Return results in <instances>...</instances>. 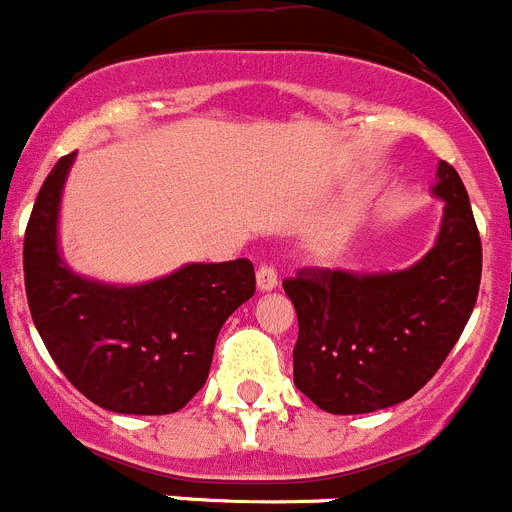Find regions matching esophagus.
Here are the masks:
<instances>
[{"mask_svg": "<svg viewBox=\"0 0 512 512\" xmlns=\"http://www.w3.org/2000/svg\"><path fill=\"white\" fill-rule=\"evenodd\" d=\"M275 285H278V272H275V267L270 265L257 267V288H260L262 293H267V290H272Z\"/></svg>", "mask_w": 512, "mask_h": 512, "instance_id": "1", "label": "esophagus"}]
</instances>
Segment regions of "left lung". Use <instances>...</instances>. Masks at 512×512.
I'll return each instance as SVG.
<instances>
[{
  "label": "left lung",
  "mask_w": 512,
  "mask_h": 512,
  "mask_svg": "<svg viewBox=\"0 0 512 512\" xmlns=\"http://www.w3.org/2000/svg\"><path fill=\"white\" fill-rule=\"evenodd\" d=\"M444 202L432 250L407 270L305 267L283 280L298 313L295 386L331 414H369L417 394L450 356L475 308L482 245L460 174L439 161Z\"/></svg>",
  "instance_id": "left-lung-1"
}]
</instances>
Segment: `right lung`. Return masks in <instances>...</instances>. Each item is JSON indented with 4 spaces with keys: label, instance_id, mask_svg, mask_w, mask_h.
Listing matches in <instances>:
<instances>
[{
    "label": "right lung",
    "instance_id": "right-lung-1",
    "mask_svg": "<svg viewBox=\"0 0 512 512\" xmlns=\"http://www.w3.org/2000/svg\"><path fill=\"white\" fill-rule=\"evenodd\" d=\"M75 154L47 174L25 232V290L52 361L93 404L171 414L209 376L219 328L255 295L250 260L191 262L143 285L80 278L57 245L62 186Z\"/></svg>",
    "mask_w": 512,
    "mask_h": 512
}]
</instances>
